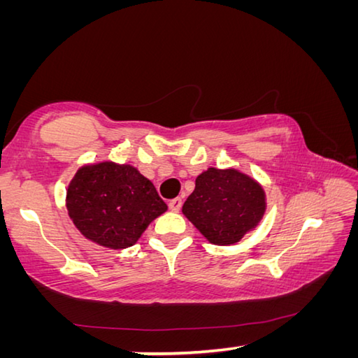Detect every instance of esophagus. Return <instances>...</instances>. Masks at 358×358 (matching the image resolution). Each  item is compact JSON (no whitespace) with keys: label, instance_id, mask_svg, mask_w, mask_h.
<instances>
[{"label":"esophagus","instance_id":"1","mask_svg":"<svg viewBox=\"0 0 358 358\" xmlns=\"http://www.w3.org/2000/svg\"><path fill=\"white\" fill-rule=\"evenodd\" d=\"M181 205H183V201H181L180 197H177V199H172V201L169 202V208H171L172 211H180Z\"/></svg>","mask_w":358,"mask_h":358}]
</instances>
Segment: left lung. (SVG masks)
Masks as SVG:
<instances>
[{
    "instance_id": "obj_1",
    "label": "left lung",
    "mask_w": 358,
    "mask_h": 358,
    "mask_svg": "<svg viewBox=\"0 0 358 358\" xmlns=\"http://www.w3.org/2000/svg\"><path fill=\"white\" fill-rule=\"evenodd\" d=\"M265 192L235 169H215L196 178L183 215L213 245H234L257 226L265 213Z\"/></svg>"
}]
</instances>
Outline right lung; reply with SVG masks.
<instances>
[{"label":"right lung","mask_w":358,"mask_h":358,"mask_svg":"<svg viewBox=\"0 0 358 358\" xmlns=\"http://www.w3.org/2000/svg\"><path fill=\"white\" fill-rule=\"evenodd\" d=\"M66 207L83 237L112 250L134 245L167 210L153 183L136 167L110 161L78 169Z\"/></svg>","instance_id":"right-lung-1"}]
</instances>
